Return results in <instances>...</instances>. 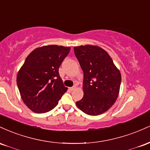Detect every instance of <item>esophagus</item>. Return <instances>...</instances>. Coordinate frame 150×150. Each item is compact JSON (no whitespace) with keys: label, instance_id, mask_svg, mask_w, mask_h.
<instances>
[{"label":"esophagus","instance_id":"1","mask_svg":"<svg viewBox=\"0 0 150 150\" xmlns=\"http://www.w3.org/2000/svg\"><path fill=\"white\" fill-rule=\"evenodd\" d=\"M75 88H76V86H73V87H70L69 89H70V91H73V90H74V89H75Z\"/></svg>","mask_w":150,"mask_h":150}]
</instances>
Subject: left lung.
<instances>
[{
  "instance_id": "1",
  "label": "left lung",
  "mask_w": 150,
  "mask_h": 150,
  "mask_svg": "<svg viewBox=\"0 0 150 150\" xmlns=\"http://www.w3.org/2000/svg\"><path fill=\"white\" fill-rule=\"evenodd\" d=\"M74 52L83 70L84 96L76 105L90 116L108 111L119 93L121 75L106 51L97 46L74 47Z\"/></svg>"
}]
</instances>
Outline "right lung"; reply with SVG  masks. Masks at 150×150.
Listing matches in <instances>:
<instances>
[{"label":"right lung","instance_id":"add662e5","mask_svg":"<svg viewBox=\"0 0 150 150\" xmlns=\"http://www.w3.org/2000/svg\"><path fill=\"white\" fill-rule=\"evenodd\" d=\"M70 50L57 45L37 48L29 54L19 70L17 84L20 95L34 112L51 111L67 92L58 68Z\"/></svg>","mask_w":150,"mask_h":150}]
</instances>
